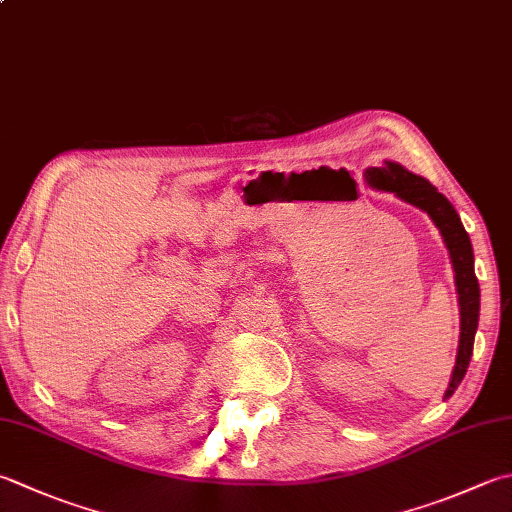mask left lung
I'll return each instance as SVG.
<instances>
[{"instance_id": "obj_1", "label": "left lung", "mask_w": 512, "mask_h": 512, "mask_svg": "<svg viewBox=\"0 0 512 512\" xmlns=\"http://www.w3.org/2000/svg\"><path fill=\"white\" fill-rule=\"evenodd\" d=\"M366 182L384 190V193H393L402 202L415 206L419 210L428 213L433 219V224L439 228V233L444 237V244L448 248L450 264L455 270V286H457V299H459V348L453 375H450L448 388L444 393V399L455 393L457 386L462 384L466 375V368L470 364V355H473L477 322H479V282L475 277V255L473 244L466 228L459 219L455 206L439 193V190L428 182V179L410 173L402 164L397 162H384L379 168L366 170Z\"/></svg>"}]
</instances>
